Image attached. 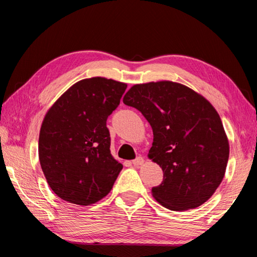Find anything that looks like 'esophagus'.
I'll return each instance as SVG.
<instances>
[{
	"instance_id": "34e87169",
	"label": "esophagus",
	"mask_w": 257,
	"mask_h": 257,
	"mask_svg": "<svg viewBox=\"0 0 257 257\" xmlns=\"http://www.w3.org/2000/svg\"><path fill=\"white\" fill-rule=\"evenodd\" d=\"M144 163V158L143 157H138V158H136L135 160H133V165L134 166H136V167H139V166H141Z\"/></svg>"
}]
</instances>
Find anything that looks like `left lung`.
<instances>
[{
  "label": "left lung",
  "mask_w": 257,
  "mask_h": 257,
  "mask_svg": "<svg viewBox=\"0 0 257 257\" xmlns=\"http://www.w3.org/2000/svg\"><path fill=\"white\" fill-rule=\"evenodd\" d=\"M148 120L154 133L149 158L163 171L151 190L172 211L198 207L219 188L228 160V141L211 103L189 87L173 81L135 85L123 97Z\"/></svg>",
  "instance_id": "obj_1"
}]
</instances>
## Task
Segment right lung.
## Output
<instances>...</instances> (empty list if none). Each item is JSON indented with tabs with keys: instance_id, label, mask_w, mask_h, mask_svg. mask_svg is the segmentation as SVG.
Listing matches in <instances>:
<instances>
[{
	"instance_id": "add662e5",
	"label": "right lung",
	"mask_w": 257,
	"mask_h": 257,
	"mask_svg": "<svg viewBox=\"0 0 257 257\" xmlns=\"http://www.w3.org/2000/svg\"><path fill=\"white\" fill-rule=\"evenodd\" d=\"M127 85L83 79L58 98L43 120L38 157L51 189L69 203L89 205L110 192L122 165L110 154L107 118Z\"/></svg>"
}]
</instances>
